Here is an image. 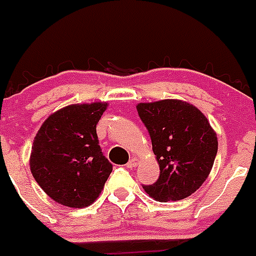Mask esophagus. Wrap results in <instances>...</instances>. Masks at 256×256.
<instances>
[{
  "label": "esophagus",
  "instance_id": "esophagus-1",
  "mask_svg": "<svg viewBox=\"0 0 256 256\" xmlns=\"http://www.w3.org/2000/svg\"><path fill=\"white\" fill-rule=\"evenodd\" d=\"M138 162H140V160L137 159V158H132L130 162H126V166H128V168H136V166L138 165Z\"/></svg>",
  "mask_w": 256,
  "mask_h": 256
}]
</instances>
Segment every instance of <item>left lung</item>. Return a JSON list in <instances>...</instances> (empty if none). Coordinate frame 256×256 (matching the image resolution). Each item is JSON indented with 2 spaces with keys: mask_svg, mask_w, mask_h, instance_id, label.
I'll list each match as a JSON object with an SVG mask.
<instances>
[{
  "mask_svg": "<svg viewBox=\"0 0 256 256\" xmlns=\"http://www.w3.org/2000/svg\"><path fill=\"white\" fill-rule=\"evenodd\" d=\"M148 128L160 166L159 180L144 186L160 202L188 198L206 180L218 151L216 130L208 118L182 100L140 102L136 106Z\"/></svg>",
  "mask_w": 256,
  "mask_h": 256,
  "instance_id": "8db88e82",
  "label": "left lung"
}]
</instances>
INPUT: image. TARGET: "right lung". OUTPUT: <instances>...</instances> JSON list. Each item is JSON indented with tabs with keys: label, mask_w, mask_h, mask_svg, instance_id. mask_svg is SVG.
<instances>
[{
	"label": "right lung",
	"mask_w": 256,
	"mask_h": 256,
	"mask_svg": "<svg viewBox=\"0 0 256 256\" xmlns=\"http://www.w3.org/2000/svg\"><path fill=\"white\" fill-rule=\"evenodd\" d=\"M108 102L73 104L52 112L34 137L29 164L40 187L58 204H94L112 170L96 126Z\"/></svg>",
	"instance_id": "right-lung-1"
}]
</instances>
